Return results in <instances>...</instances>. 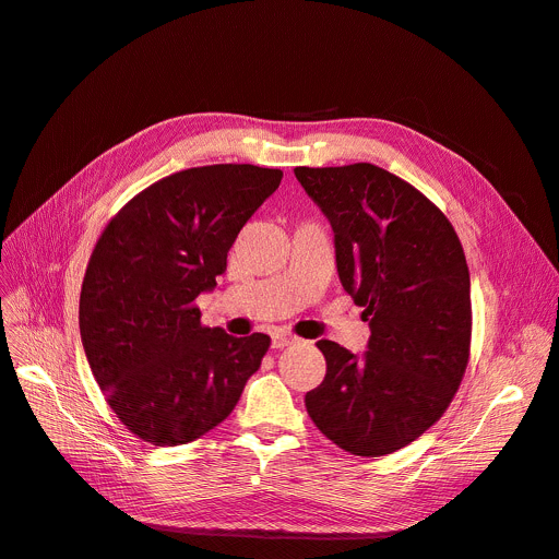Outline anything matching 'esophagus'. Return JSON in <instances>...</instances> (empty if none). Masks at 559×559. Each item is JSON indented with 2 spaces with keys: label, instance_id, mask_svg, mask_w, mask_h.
<instances>
[{
  "label": "esophagus",
  "instance_id": "esophagus-1",
  "mask_svg": "<svg viewBox=\"0 0 559 559\" xmlns=\"http://www.w3.org/2000/svg\"><path fill=\"white\" fill-rule=\"evenodd\" d=\"M295 342H297V337L289 335V333H276V335L272 337V346H274V348H285V346H292Z\"/></svg>",
  "mask_w": 559,
  "mask_h": 559
}]
</instances>
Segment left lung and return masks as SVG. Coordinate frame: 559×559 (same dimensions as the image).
<instances>
[{
	"label": "left lung",
	"mask_w": 559,
	"mask_h": 559,
	"mask_svg": "<svg viewBox=\"0 0 559 559\" xmlns=\"http://www.w3.org/2000/svg\"><path fill=\"white\" fill-rule=\"evenodd\" d=\"M295 174L333 226L340 281L371 329L362 358L317 342L326 376L306 409L350 455L394 453L447 413L468 365L472 283L460 238L426 194L378 165Z\"/></svg>",
	"instance_id": "left-lung-1"
}]
</instances>
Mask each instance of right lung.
<instances>
[{"label": "right lung", "instance_id": "obj_1", "mask_svg": "<svg viewBox=\"0 0 559 559\" xmlns=\"http://www.w3.org/2000/svg\"><path fill=\"white\" fill-rule=\"evenodd\" d=\"M283 171L205 165L165 176L115 213L81 285L79 329L106 403L154 447L188 444L238 405L270 335L230 337L194 304Z\"/></svg>", "mask_w": 559, "mask_h": 559}]
</instances>
